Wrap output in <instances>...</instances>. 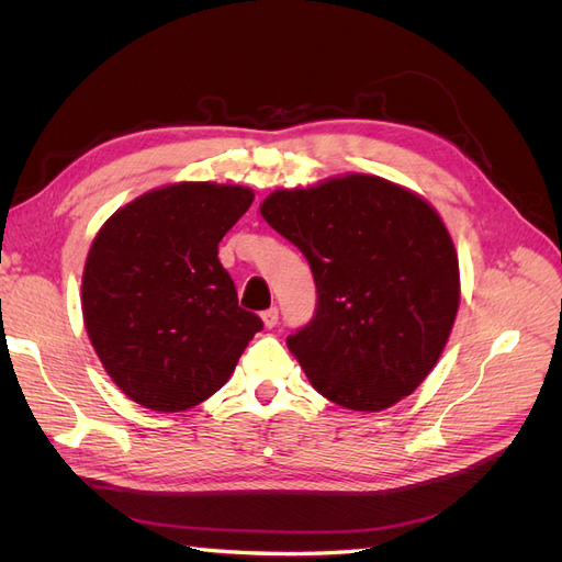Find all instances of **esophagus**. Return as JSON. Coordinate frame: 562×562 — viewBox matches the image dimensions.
Segmentation results:
<instances>
[{
	"instance_id": "1",
	"label": "esophagus",
	"mask_w": 562,
	"mask_h": 562,
	"mask_svg": "<svg viewBox=\"0 0 562 562\" xmlns=\"http://www.w3.org/2000/svg\"><path fill=\"white\" fill-rule=\"evenodd\" d=\"M262 323H265V328H274L279 323V310L269 307L267 312H262Z\"/></svg>"
}]
</instances>
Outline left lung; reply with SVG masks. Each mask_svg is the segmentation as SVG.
Listing matches in <instances>:
<instances>
[{
    "mask_svg": "<svg viewBox=\"0 0 562 562\" xmlns=\"http://www.w3.org/2000/svg\"><path fill=\"white\" fill-rule=\"evenodd\" d=\"M262 217L307 258L314 318L285 339L312 386L349 411L398 403L429 375L459 307V262L429 201L349 173L277 190Z\"/></svg>",
    "mask_w": 562,
    "mask_h": 562,
    "instance_id": "8db88e82",
    "label": "left lung"
}]
</instances>
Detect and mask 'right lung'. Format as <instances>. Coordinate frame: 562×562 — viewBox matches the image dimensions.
<instances>
[{
    "instance_id": "right-lung-1",
    "label": "right lung",
    "mask_w": 562,
    "mask_h": 562,
    "mask_svg": "<svg viewBox=\"0 0 562 562\" xmlns=\"http://www.w3.org/2000/svg\"><path fill=\"white\" fill-rule=\"evenodd\" d=\"M252 196L241 184H166L95 234L81 279L83 326L131 401L159 413L199 405L225 386L262 330L217 260V244Z\"/></svg>"
}]
</instances>
